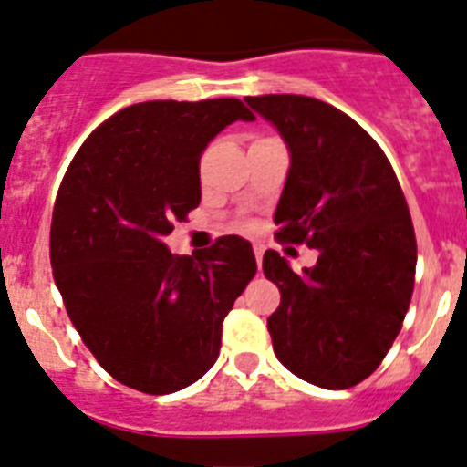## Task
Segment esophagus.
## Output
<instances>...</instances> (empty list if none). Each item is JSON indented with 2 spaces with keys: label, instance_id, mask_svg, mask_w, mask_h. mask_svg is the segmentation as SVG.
Wrapping results in <instances>:
<instances>
[{
  "label": "esophagus",
  "instance_id": "obj_1",
  "mask_svg": "<svg viewBox=\"0 0 467 467\" xmlns=\"http://www.w3.org/2000/svg\"><path fill=\"white\" fill-rule=\"evenodd\" d=\"M254 254H255V263H258L260 267V263H263V254H265L263 244H254Z\"/></svg>",
  "mask_w": 467,
  "mask_h": 467
}]
</instances>
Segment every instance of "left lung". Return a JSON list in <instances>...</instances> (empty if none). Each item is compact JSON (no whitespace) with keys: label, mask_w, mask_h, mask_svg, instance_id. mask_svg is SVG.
<instances>
[{"label":"left lung","mask_w":467,"mask_h":467,"mask_svg":"<svg viewBox=\"0 0 467 467\" xmlns=\"http://www.w3.org/2000/svg\"><path fill=\"white\" fill-rule=\"evenodd\" d=\"M246 104L279 130L291 153L276 237L318 251L300 275L265 251V276L281 291L267 318L272 347L300 379L351 389L389 354L414 291L417 239L405 195L379 144L339 109L305 95Z\"/></svg>","instance_id":"8db88e82"}]
</instances>
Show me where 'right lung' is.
Masks as SVG:
<instances>
[{
	"label": "right lung",
	"instance_id": "1",
	"mask_svg": "<svg viewBox=\"0 0 467 467\" xmlns=\"http://www.w3.org/2000/svg\"><path fill=\"white\" fill-rule=\"evenodd\" d=\"M239 99L132 104L83 141L60 183L50 267L67 314L98 363L150 396L174 393L216 363L223 318L255 275L242 237L174 255L165 237L200 204V158Z\"/></svg>",
	"mask_w": 467,
	"mask_h": 467
}]
</instances>
